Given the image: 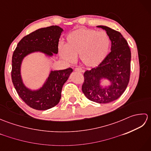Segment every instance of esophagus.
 Here are the masks:
<instances>
[{
	"label": "esophagus",
	"mask_w": 151,
	"mask_h": 151,
	"mask_svg": "<svg viewBox=\"0 0 151 151\" xmlns=\"http://www.w3.org/2000/svg\"><path fill=\"white\" fill-rule=\"evenodd\" d=\"M75 71L76 73H82L83 70L81 68H80V67H76V68L75 69Z\"/></svg>",
	"instance_id": "1"
}]
</instances>
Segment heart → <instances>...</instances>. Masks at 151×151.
Masks as SVG:
<instances>
[{
	"mask_svg": "<svg viewBox=\"0 0 151 151\" xmlns=\"http://www.w3.org/2000/svg\"><path fill=\"white\" fill-rule=\"evenodd\" d=\"M110 45L111 40L106 32L82 28L67 35L65 45H59V54L69 62H74L78 55L84 65L95 67L106 58Z\"/></svg>",
	"mask_w": 151,
	"mask_h": 151,
	"instance_id": "b5f03b06",
	"label": "heart"
}]
</instances>
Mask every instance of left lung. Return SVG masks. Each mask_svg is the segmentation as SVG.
Returning <instances> with one entry per match:
<instances>
[{
  "label": "left lung",
  "mask_w": 151,
  "mask_h": 151,
  "mask_svg": "<svg viewBox=\"0 0 151 151\" xmlns=\"http://www.w3.org/2000/svg\"><path fill=\"white\" fill-rule=\"evenodd\" d=\"M105 30L111 42V52L99 65L84 74L82 90L89 100L105 104L119 98L130 80L131 52L127 40L119 32L106 26ZM107 79L111 85L102 86V79Z\"/></svg>",
  "instance_id": "1"
}]
</instances>
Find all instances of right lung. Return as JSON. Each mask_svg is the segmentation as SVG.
<instances>
[{
	"label": "right lung",
	"instance_id": "1",
	"mask_svg": "<svg viewBox=\"0 0 151 151\" xmlns=\"http://www.w3.org/2000/svg\"><path fill=\"white\" fill-rule=\"evenodd\" d=\"M63 30L58 26L40 28L22 37L12 56V80L19 97L28 106L37 110H46L58 104L63 84L73 69L51 70L42 87L31 90L25 86L21 75L22 60L28 54L41 52L48 56L58 52L59 39Z\"/></svg>",
	"mask_w": 151,
	"mask_h": 151
}]
</instances>
